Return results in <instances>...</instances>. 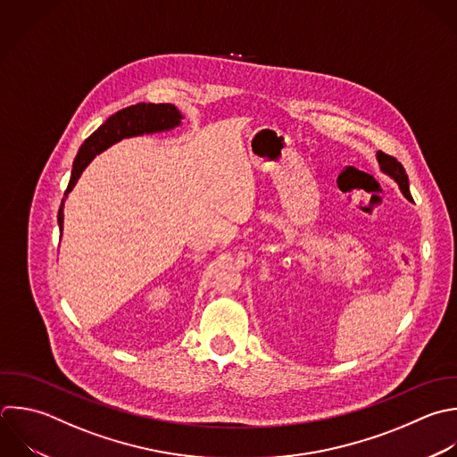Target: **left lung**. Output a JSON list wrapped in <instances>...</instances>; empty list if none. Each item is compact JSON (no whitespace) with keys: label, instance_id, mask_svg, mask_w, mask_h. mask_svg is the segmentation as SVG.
<instances>
[{"label":"left lung","instance_id":"obj_1","mask_svg":"<svg viewBox=\"0 0 457 457\" xmlns=\"http://www.w3.org/2000/svg\"><path fill=\"white\" fill-rule=\"evenodd\" d=\"M377 161H378L380 171L386 173L387 177H391V179L398 184L402 195H403L409 202H412L411 193H409V180H407V173H405L403 166H402L395 157L386 155L384 152H377Z\"/></svg>","mask_w":457,"mask_h":457}]
</instances>
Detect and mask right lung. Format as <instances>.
<instances>
[{
  "label": "right lung",
  "instance_id": "add662e5",
  "mask_svg": "<svg viewBox=\"0 0 457 457\" xmlns=\"http://www.w3.org/2000/svg\"><path fill=\"white\" fill-rule=\"evenodd\" d=\"M184 116L180 111L171 104H137L132 107H127L116 114H112L96 132H93L84 145L80 146L77 159L73 162L71 179L68 184V189L64 193L61 209H59V228L62 232L64 225V202L68 195L77 186L82 171L89 166V162L111 148L112 145L120 143L121 139L137 137L145 134H157V132H168L180 125Z\"/></svg>",
  "mask_w": 457,
  "mask_h": 457
}]
</instances>
